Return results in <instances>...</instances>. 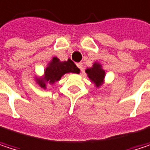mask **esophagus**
Here are the masks:
<instances>
[{
    "label": "esophagus",
    "mask_w": 150,
    "mask_h": 150,
    "mask_svg": "<svg viewBox=\"0 0 150 150\" xmlns=\"http://www.w3.org/2000/svg\"><path fill=\"white\" fill-rule=\"evenodd\" d=\"M77 66H78L79 69H80V70L82 71V69H83V64H82V63H78V64H77Z\"/></svg>",
    "instance_id": "34e87169"
}]
</instances>
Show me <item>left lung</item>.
I'll list each match as a JSON object with an SVG mask.
<instances>
[{
    "instance_id": "left-lung-1",
    "label": "left lung",
    "mask_w": 150,
    "mask_h": 150,
    "mask_svg": "<svg viewBox=\"0 0 150 150\" xmlns=\"http://www.w3.org/2000/svg\"><path fill=\"white\" fill-rule=\"evenodd\" d=\"M86 72L88 78L90 79V80L96 86V87H100L103 85L106 72L102 69V66L100 64L95 62L93 67L87 68L86 70Z\"/></svg>"
}]
</instances>
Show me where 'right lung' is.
Listing matches in <instances>:
<instances>
[{
	"label": "right lung",
	"mask_w": 150,
	"mask_h": 150,
	"mask_svg": "<svg viewBox=\"0 0 150 150\" xmlns=\"http://www.w3.org/2000/svg\"><path fill=\"white\" fill-rule=\"evenodd\" d=\"M70 72L79 73V69L70 58L67 61L61 62L57 57H55L48 64V66L44 71L43 77L37 79L36 81L42 88L45 89L47 83L53 85L55 82L58 81L65 73Z\"/></svg>",
	"instance_id": "right-lung-1"
}]
</instances>
